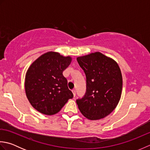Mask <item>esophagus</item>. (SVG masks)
<instances>
[{
  "instance_id": "34e87169",
  "label": "esophagus",
  "mask_w": 150,
  "mask_h": 150,
  "mask_svg": "<svg viewBox=\"0 0 150 150\" xmlns=\"http://www.w3.org/2000/svg\"><path fill=\"white\" fill-rule=\"evenodd\" d=\"M72 93H73V97H75V95H76V91H75V90H72Z\"/></svg>"
}]
</instances>
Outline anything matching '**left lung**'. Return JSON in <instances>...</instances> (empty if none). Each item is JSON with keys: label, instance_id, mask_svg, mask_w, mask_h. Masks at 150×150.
<instances>
[{"label": "left lung", "instance_id": "left-lung-1", "mask_svg": "<svg viewBox=\"0 0 150 150\" xmlns=\"http://www.w3.org/2000/svg\"><path fill=\"white\" fill-rule=\"evenodd\" d=\"M77 60L86 77V92L76 101L79 109L88 119H103L112 112L120 99V69L113 59L100 52L79 57Z\"/></svg>", "mask_w": 150, "mask_h": 150}]
</instances>
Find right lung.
Segmentation results:
<instances>
[{
  "instance_id": "obj_1",
  "label": "right lung",
  "mask_w": 150,
  "mask_h": 150,
  "mask_svg": "<svg viewBox=\"0 0 150 150\" xmlns=\"http://www.w3.org/2000/svg\"><path fill=\"white\" fill-rule=\"evenodd\" d=\"M71 57L54 52L40 56L29 67L25 77L26 97L35 109L47 115L57 113L73 95L62 72Z\"/></svg>"
}]
</instances>
